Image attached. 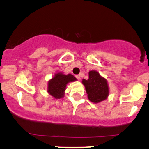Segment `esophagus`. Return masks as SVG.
<instances>
[{"mask_svg":"<svg viewBox=\"0 0 149 149\" xmlns=\"http://www.w3.org/2000/svg\"><path fill=\"white\" fill-rule=\"evenodd\" d=\"M75 77H76V78L78 79V80H80V79H81V75L80 74H77Z\"/></svg>","mask_w":149,"mask_h":149,"instance_id":"obj_1","label":"esophagus"}]
</instances>
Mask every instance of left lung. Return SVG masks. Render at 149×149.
Wrapping results in <instances>:
<instances>
[{
    "mask_svg": "<svg viewBox=\"0 0 149 149\" xmlns=\"http://www.w3.org/2000/svg\"><path fill=\"white\" fill-rule=\"evenodd\" d=\"M88 99L93 103H99L107 99L109 95V87L107 79L96 70L89 72V79H83Z\"/></svg>",
    "mask_w": 149,
    "mask_h": 149,
    "instance_id": "obj_1",
    "label": "left lung"
}]
</instances>
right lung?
<instances>
[{"label":"right lung","instance_id":"add662e5","mask_svg":"<svg viewBox=\"0 0 149 149\" xmlns=\"http://www.w3.org/2000/svg\"><path fill=\"white\" fill-rule=\"evenodd\" d=\"M77 80L74 76L71 74H65L62 72H57L48 81L47 92L54 98H62L64 96L67 84Z\"/></svg>","mask_w":149,"mask_h":149}]
</instances>
